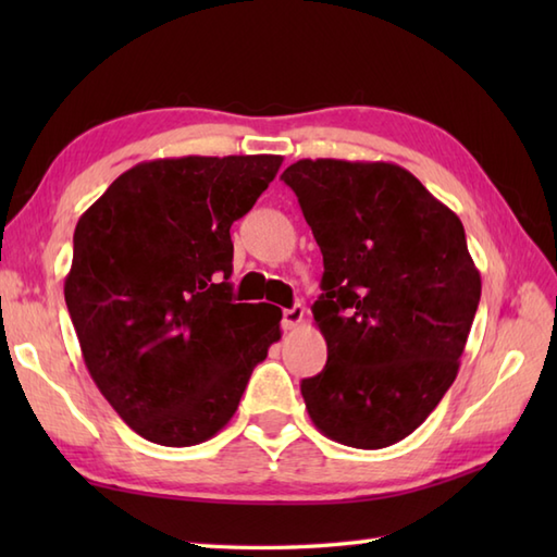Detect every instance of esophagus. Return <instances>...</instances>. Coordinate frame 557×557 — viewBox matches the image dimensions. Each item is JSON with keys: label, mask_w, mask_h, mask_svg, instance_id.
Listing matches in <instances>:
<instances>
[{"label": "esophagus", "mask_w": 557, "mask_h": 557, "mask_svg": "<svg viewBox=\"0 0 557 557\" xmlns=\"http://www.w3.org/2000/svg\"><path fill=\"white\" fill-rule=\"evenodd\" d=\"M301 321H304V306L301 304H294L292 309L282 311V327H285V330L297 327Z\"/></svg>", "instance_id": "34e87169"}]
</instances>
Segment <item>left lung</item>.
<instances>
[{"instance_id":"obj_1","label":"left lung","mask_w":557,"mask_h":557,"mask_svg":"<svg viewBox=\"0 0 557 557\" xmlns=\"http://www.w3.org/2000/svg\"><path fill=\"white\" fill-rule=\"evenodd\" d=\"M282 180L323 253L313 321L325 369L301 381L315 429L381 449L413 433L455 383L481 299L465 227L393 162L299 160Z\"/></svg>"}]
</instances>
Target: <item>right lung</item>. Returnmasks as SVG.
I'll use <instances>...</instances> for the list:
<instances>
[{
	"label": "right lung",
	"mask_w": 557,
	"mask_h": 557,
	"mask_svg": "<svg viewBox=\"0 0 557 557\" xmlns=\"http://www.w3.org/2000/svg\"><path fill=\"white\" fill-rule=\"evenodd\" d=\"M280 156L140 162L83 212L64 299L102 397L150 443L210 441L234 417L282 311L234 304L230 227Z\"/></svg>",
	"instance_id": "add662e5"
}]
</instances>
